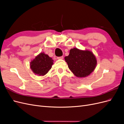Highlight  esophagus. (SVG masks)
<instances>
[{
  "label": "esophagus",
  "mask_w": 124,
  "mask_h": 124,
  "mask_svg": "<svg viewBox=\"0 0 124 124\" xmlns=\"http://www.w3.org/2000/svg\"><path fill=\"white\" fill-rule=\"evenodd\" d=\"M63 58V56H61V57H57V59H62Z\"/></svg>",
  "instance_id": "1"
}]
</instances>
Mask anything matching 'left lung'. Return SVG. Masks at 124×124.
Returning <instances> with one entry per match:
<instances>
[{"instance_id":"8db88e82","label":"left lung","mask_w":124,"mask_h":124,"mask_svg":"<svg viewBox=\"0 0 124 124\" xmlns=\"http://www.w3.org/2000/svg\"><path fill=\"white\" fill-rule=\"evenodd\" d=\"M65 59L69 69L77 77L84 78L94 70L97 65V60L92 52L82 51L73 48L70 50L68 56Z\"/></svg>"}]
</instances>
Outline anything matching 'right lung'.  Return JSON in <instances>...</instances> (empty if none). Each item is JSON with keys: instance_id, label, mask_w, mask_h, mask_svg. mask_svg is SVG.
<instances>
[{"instance_id": "1", "label": "right lung", "mask_w": 124, "mask_h": 124, "mask_svg": "<svg viewBox=\"0 0 124 124\" xmlns=\"http://www.w3.org/2000/svg\"><path fill=\"white\" fill-rule=\"evenodd\" d=\"M53 64V60L47 55L41 53L31 62V68L33 72L39 76L46 74Z\"/></svg>"}]
</instances>
